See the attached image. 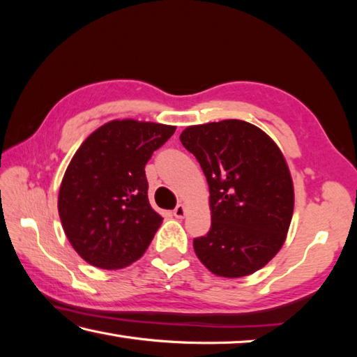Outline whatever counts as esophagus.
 <instances>
[{
  "mask_svg": "<svg viewBox=\"0 0 357 357\" xmlns=\"http://www.w3.org/2000/svg\"><path fill=\"white\" fill-rule=\"evenodd\" d=\"M173 214H174V217H178V219H183V217L187 214V208H185V204L179 203L178 206L173 209Z\"/></svg>",
  "mask_w": 357,
  "mask_h": 357,
  "instance_id": "obj_1",
  "label": "esophagus"
}]
</instances>
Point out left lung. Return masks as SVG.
Listing matches in <instances>:
<instances>
[{
  "instance_id": "left-lung-1",
  "label": "left lung",
  "mask_w": 357,
  "mask_h": 357,
  "mask_svg": "<svg viewBox=\"0 0 357 357\" xmlns=\"http://www.w3.org/2000/svg\"><path fill=\"white\" fill-rule=\"evenodd\" d=\"M209 185L211 228L193 250L211 273L238 279L273 259L291 223L294 189L280 148L241 119L189 126L179 135Z\"/></svg>"
}]
</instances>
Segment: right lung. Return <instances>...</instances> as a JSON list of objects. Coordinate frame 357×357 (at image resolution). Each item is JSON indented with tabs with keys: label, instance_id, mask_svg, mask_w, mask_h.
I'll return each mask as SVG.
<instances>
[{
	"label": "right lung",
	"instance_id": "add662e5",
	"mask_svg": "<svg viewBox=\"0 0 357 357\" xmlns=\"http://www.w3.org/2000/svg\"><path fill=\"white\" fill-rule=\"evenodd\" d=\"M174 130L148 121L113 119L77 149L59 187L58 213L84 261L121 269L148 249L162 217L149 204L144 165Z\"/></svg>",
	"mask_w": 357,
	"mask_h": 357
}]
</instances>
